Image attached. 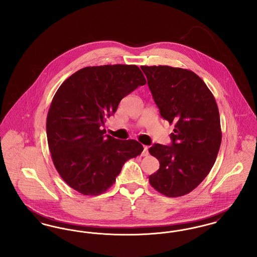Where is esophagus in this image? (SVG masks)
I'll list each match as a JSON object with an SVG mask.
<instances>
[{
  "label": "esophagus",
  "instance_id": "esophagus-1",
  "mask_svg": "<svg viewBox=\"0 0 257 257\" xmlns=\"http://www.w3.org/2000/svg\"><path fill=\"white\" fill-rule=\"evenodd\" d=\"M142 155L143 156H147L148 155V147H147V146H144V151H143Z\"/></svg>",
  "mask_w": 257,
  "mask_h": 257
}]
</instances>
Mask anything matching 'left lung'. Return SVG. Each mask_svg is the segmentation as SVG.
Masks as SVG:
<instances>
[{
	"label": "left lung",
	"instance_id": "1",
	"mask_svg": "<svg viewBox=\"0 0 257 257\" xmlns=\"http://www.w3.org/2000/svg\"><path fill=\"white\" fill-rule=\"evenodd\" d=\"M160 114L174 124L171 146L155 144L149 153L160 168L149 183L169 197L189 194L213 168L221 143L220 113L205 83L191 70L141 66Z\"/></svg>",
	"mask_w": 257,
	"mask_h": 257
}]
</instances>
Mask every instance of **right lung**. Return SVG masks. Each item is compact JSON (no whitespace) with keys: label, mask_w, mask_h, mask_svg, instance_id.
Instances as JSON below:
<instances>
[{"label":"right lung","mask_w":257,"mask_h":257,"mask_svg":"<svg viewBox=\"0 0 257 257\" xmlns=\"http://www.w3.org/2000/svg\"><path fill=\"white\" fill-rule=\"evenodd\" d=\"M147 84L133 64L87 66L67 78L50 105L47 141L56 170L64 182L85 196L105 193L126 161L144 147L101 130L123 97Z\"/></svg>","instance_id":"1"}]
</instances>
